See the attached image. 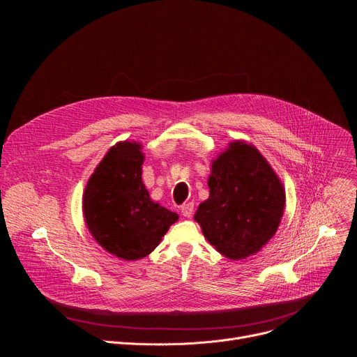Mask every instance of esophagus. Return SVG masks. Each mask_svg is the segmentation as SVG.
Here are the masks:
<instances>
[{
	"mask_svg": "<svg viewBox=\"0 0 357 357\" xmlns=\"http://www.w3.org/2000/svg\"><path fill=\"white\" fill-rule=\"evenodd\" d=\"M181 213H182L185 218H190L192 213H193V203H190V202L183 203V205L181 206Z\"/></svg>",
	"mask_w": 357,
	"mask_h": 357,
	"instance_id": "esophagus-1",
	"label": "esophagus"
}]
</instances>
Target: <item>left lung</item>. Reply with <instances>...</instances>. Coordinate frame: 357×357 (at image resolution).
<instances>
[{
  "mask_svg": "<svg viewBox=\"0 0 357 357\" xmlns=\"http://www.w3.org/2000/svg\"><path fill=\"white\" fill-rule=\"evenodd\" d=\"M211 196L195 220L215 248L230 260L257 252L277 231L285 192L268 162L252 145L231 142L213 162Z\"/></svg>",
  "mask_w": 357,
  "mask_h": 357,
  "instance_id": "left-lung-1",
  "label": "left lung"
}]
</instances>
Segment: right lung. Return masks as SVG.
<instances>
[{"instance_id": "obj_1", "label": "right lung", "mask_w": 357, "mask_h": 357, "mask_svg": "<svg viewBox=\"0 0 357 357\" xmlns=\"http://www.w3.org/2000/svg\"><path fill=\"white\" fill-rule=\"evenodd\" d=\"M141 145L112 146L90 176L83 213L97 243L124 260H138L154 250L178 215L152 202L141 178Z\"/></svg>"}]
</instances>
